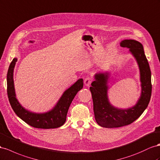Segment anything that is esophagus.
I'll list each match as a JSON object with an SVG mask.
<instances>
[{
  "instance_id": "34e87169",
  "label": "esophagus",
  "mask_w": 160,
  "mask_h": 160,
  "mask_svg": "<svg viewBox=\"0 0 160 160\" xmlns=\"http://www.w3.org/2000/svg\"><path fill=\"white\" fill-rule=\"evenodd\" d=\"M92 78H91V77H86L84 80V83L86 86H89L91 83H92Z\"/></svg>"
}]
</instances>
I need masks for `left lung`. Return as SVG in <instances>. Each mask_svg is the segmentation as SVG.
<instances>
[{"label": "left lung", "instance_id": "left-lung-1", "mask_svg": "<svg viewBox=\"0 0 160 160\" xmlns=\"http://www.w3.org/2000/svg\"><path fill=\"white\" fill-rule=\"evenodd\" d=\"M120 46L129 49L136 59L140 71L141 95L136 104L127 109H119L110 104L108 98V81L110 73L99 72L95 75L89 89L92 93L95 119L100 126L117 128L127 126L136 120L148 107L152 96V74L143 46L135 40H124Z\"/></svg>", "mask_w": 160, "mask_h": 160}]
</instances>
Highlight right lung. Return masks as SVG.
Segmentation results:
<instances>
[{
  "instance_id": "add662e5",
  "label": "right lung",
  "mask_w": 160,
  "mask_h": 160,
  "mask_svg": "<svg viewBox=\"0 0 160 160\" xmlns=\"http://www.w3.org/2000/svg\"><path fill=\"white\" fill-rule=\"evenodd\" d=\"M16 58H13L8 68L7 81V95L10 104L15 113L30 126L38 128H56L62 126L66 121L68 110L77 92L83 87V79H79L67 89L51 110L45 113H33L21 106L17 100L13 81V71Z\"/></svg>"
}]
</instances>
